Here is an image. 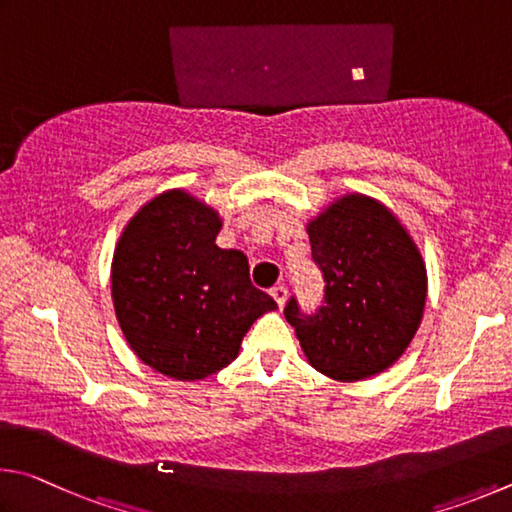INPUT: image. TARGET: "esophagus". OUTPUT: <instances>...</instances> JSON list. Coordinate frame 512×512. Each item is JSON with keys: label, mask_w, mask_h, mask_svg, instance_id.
<instances>
[{"label": "esophagus", "mask_w": 512, "mask_h": 512, "mask_svg": "<svg viewBox=\"0 0 512 512\" xmlns=\"http://www.w3.org/2000/svg\"><path fill=\"white\" fill-rule=\"evenodd\" d=\"M272 299L276 301V306L279 308H283L285 306V301H288V288H285V285H276V288H272Z\"/></svg>", "instance_id": "obj_1"}]
</instances>
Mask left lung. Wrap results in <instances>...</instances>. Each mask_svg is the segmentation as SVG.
I'll return each instance as SVG.
<instances>
[{
	"mask_svg": "<svg viewBox=\"0 0 512 512\" xmlns=\"http://www.w3.org/2000/svg\"><path fill=\"white\" fill-rule=\"evenodd\" d=\"M306 229L326 297L310 317L294 299L285 306L303 355L339 382L382 373L400 360L423 321V254L396 213L362 193L337 197Z\"/></svg>",
	"mask_w": 512,
	"mask_h": 512,
	"instance_id": "obj_1",
	"label": "left lung"
}]
</instances>
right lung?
I'll return each instance as SVG.
<instances>
[{"instance_id":"obj_1","label":"right lung","mask_w":512,"mask_h":512,"mask_svg":"<svg viewBox=\"0 0 512 512\" xmlns=\"http://www.w3.org/2000/svg\"><path fill=\"white\" fill-rule=\"evenodd\" d=\"M220 213L170 188L121 231L112 301L134 355L166 378H209L238 357L242 337L276 303L249 281L247 256L220 249Z\"/></svg>"}]
</instances>
